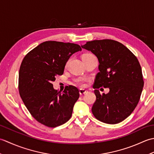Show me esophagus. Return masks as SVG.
<instances>
[{"mask_svg":"<svg viewBox=\"0 0 154 154\" xmlns=\"http://www.w3.org/2000/svg\"><path fill=\"white\" fill-rule=\"evenodd\" d=\"M87 92V90H85V89H81L79 90V93H80L81 95H83V94H85Z\"/></svg>","mask_w":154,"mask_h":154,"instance_id":"esophagus-1","label":"esophagus"}]
</instances>
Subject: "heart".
I'll use <instances>...</instances> for the list:
<instances>
[{"instance_id":"heart-1","label":"heart","mask_w":154,"mask_h":154,"mask_svg":"<svg viewBox=\"0 0 154 154\" xmlns=\"http://www.w3.org/2000/svg\"><path fill=\"white\" fill-rule=\"evenodd\" d=\"M94 55H93L92 54H90V53H86V54H84L82 55V58H85V57H89L91 56H93ZM87 81V79H84V78H77V79L75 80L76 81V83L80 85L81 87H85V82Z\"/></svg>"}]
</instances>
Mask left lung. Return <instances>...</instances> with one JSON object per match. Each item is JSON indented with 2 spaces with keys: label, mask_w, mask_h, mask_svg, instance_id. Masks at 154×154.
<instances>
[{
  "label": "left lung",
  "mask_w": 154,
  "mask_h": 154,
  "mask_svg": "<svg viewBox=\"0 0 154 154\" xmlns=\"http://www.w3.org/2000/svg\"><path fill=\"white\" fill-rule=\"evenodd\" d=\"M82 48L93 53L99 62L93 84L94 116L106 124L122 122L135 109L143 89L144 82L138 59L125 45L110 39L87 42ZM101 86L109 88V93L100 94L97 89Z\"/></svg>",
  "instance_id": "1"
}]
</instances>
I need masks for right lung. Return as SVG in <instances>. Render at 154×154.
<instances>
[{"label": "right lung", "mask_w": 154, "mask_h": 154, "mask_svg": "<svg viewBox=\"0 0 154 154\" xmlns=\"http://www.w3.org/2000/svg\"><path fill=\"white\" fill-rule=\"evenodd\" d=\"M81 50L78 44L46 41L23 59L18 77L20 95L31 115L45 126H59L71 117L79 89L69 85L61 93L51 83L57 75H63L71 55Z\"/></svg>", "instance_id": "right-lung-1"}]
</instances>
